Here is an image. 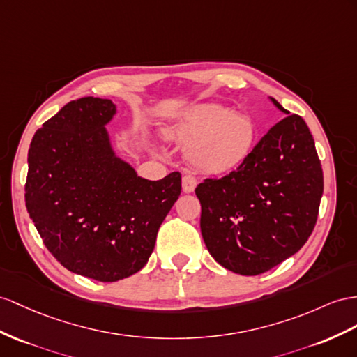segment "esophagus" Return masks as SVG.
Listing matches in <instances>:
<instances>
[{"label":"esophagus","instance_id":"esophagus-1","mask_svg":"<svg viewBox=\"0 0 357 357\" xmlns=\"http://www.w3.org/2000/svg\"><path fill=\"white\" fill-rule=\"evenodd\" d=\"M196 185H197V181L195 176L185 175L182 178V190H184V193H193Z\"/></svg>","mask_w":357,"mask_h":357}]
</instances>
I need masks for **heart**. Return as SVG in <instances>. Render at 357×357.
I'll use <instances>...</instances> for the list:
<instances>
[{
    "label": "heart",
    "mask_w": 357,
    "mask_h": 357,
    "mask_svg": "<svg viewBox=\"0 0 357 357\" xmlns=\"http://www.w3.org/2000/svg\"><path fill=\"white\" fill-rule=\"evenodd\" d=\"M166 135L184 146L191 167L205 175H225L249 158L257 142V126L249 116L205 102L185 109L167 126Z\"/></svg>",
    "instance_id": "heart-1"
}]
</instances>
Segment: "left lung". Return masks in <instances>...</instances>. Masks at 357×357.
Here are the masks:
<instances>
[{"label": "left lung", "instance_id": "8db88e82", "mask_svg": "<svg viewBox=\"0 0 357 357\" xmlns=\"http://www.w3.org/2000/svg\"><path fill=\"white\" fill-rule=\"evenodd\" d=\"M268 99L287 117L238 169L196 188L208 252L243 276L266 273L303 248L323 196V169L307 125Z\"/></svg>", "mask_w": 357, "mask_h": 357}]
</instances>
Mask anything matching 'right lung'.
Returning <instances> with one entry per match:
<instances>
[{
  "label": "right lung",
  "mask_w": 357,
  "mask_h": 357,
  "mask_svg": "<svg viewBox=\"0 0 357 357\" xmlns=\"http://www.w3.org/2000/svg\"><path fill=\"white\" fill-rule=\"evenodd\" d=\"M109 99L72 100L36 131L25 204L47 249L63 267L99 282L140 271L181 195V173L137 175L116 153Z\"/></svg>",
  "instance_id": "right-lung-1"
}]
</instances>
